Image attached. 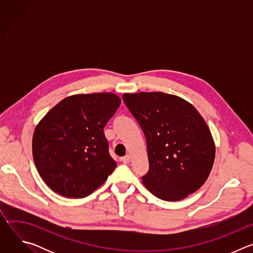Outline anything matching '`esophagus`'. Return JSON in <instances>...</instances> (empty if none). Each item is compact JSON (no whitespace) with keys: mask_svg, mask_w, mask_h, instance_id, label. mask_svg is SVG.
I'll use <instances>...</instances> for the list:
<instances>
[{"mask_svg":"<svg viewBox=\"0 0 253 253\" xmlns=\"http://www.w3.org/2000/svg\"><path fill=\"white\" fill-rule=\"evenodd\" d=\"M122 162L123 163H129L130 162V156L129 155H126V156H124V157H122Z\"/></svg>","mask_w":253,"mask_h":253,"instance_id":"obj_1","label":"esophagus"}]
</instances>
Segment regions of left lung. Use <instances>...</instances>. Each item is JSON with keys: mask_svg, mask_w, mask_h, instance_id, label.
Here are the masks:
<instances>
[{"mask_svg": "<svg viewBox=\"0 0 253 253\" xmlns=\"http://www.w3.org/2000/svg\"><path fill=\"white\" fill-rule=\"evenodd\" d=\"M123 101L146 137L149 170L142 176L143 184L166 201L198 190L212 169L215 146L195 108L161 92L124 94Z\"/></svg>", "mask_w": 253, "mask_h": 253, "instance_id": "8db88e82", "label": "left lung"}]
</instances>
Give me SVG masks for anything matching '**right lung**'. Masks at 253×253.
I'll list each match as a JSON object with an SVG mask.
<instances>
[{
    "label": "right lung",
    "mask_w": 253,
    "mask_h": 253,
    "mask_svg": "<svg viewBox=\"0 0 253 253\" xmlns=\"http://www.w3.org/2000/svg\"><path fill=\"white\" fill-rule=\"evenodd\" d=\"M120 98L112 93L65 98L47 113L33 135L35 165L45 183L69 198H84L101 186L117 166L104 127Z\"/></svg>",
    "instance_id": "obj_1"
}]
</instances>
